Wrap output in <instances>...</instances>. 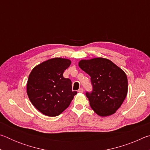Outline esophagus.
I'll use <instances>...</instances> for the list:
<instances>
[{
	"mask_svg": "<svg viewBox=\"0 0 150 150\" xmlns=\"http://www.w3.org/2000/svg\"><path fill=\"white\" fill-rule=\"evenodd\" d=\"M83 91H83V88H80L78 90V92H79V93H83Z\"/></svg>",
	"mask_w": 150,
	"mask_h": 150,
	"instance_id": "1",
	"label": "esophagus"
}]
</instances>
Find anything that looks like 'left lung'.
<instances>
[{
	"instance_id": "8db88e82",
	"label": "left lung",
	"mask_w": 150,
	"mask_h": 150,
	"mask_svg": "<svg viewBox=\"0 0 150 150\" xmlns=\"http://www.w3.org/2000/svg\"><path fill=\"white\" fill-rule=\"evenodd\" d=\"M79 66L90 75L93 91L86 96L95 112L100 116L113 115L128 93V79L124 71L103 57L81 60Z\"/></svg>"
}]
</instances>
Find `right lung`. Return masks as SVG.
Here are the masks:
<instances>
[{"label": "right lung", "mask_w": 150, "mask_h": 150, "mask_svg": "<svg viewBox=\"0 0 150 150\" xmlns=\"http://www.w3.org/2000/svg\"><path fill=\"white\" fill-rule=\"evenodd\" d=\"M71 62L55 57L42 62L32 69L27 82V94L34 107L43 115L56 116L62 113L77 95L71 81L63 72Z\"/></svg>", "instance_id": "obj_1"}]
</instances>
